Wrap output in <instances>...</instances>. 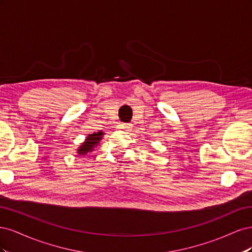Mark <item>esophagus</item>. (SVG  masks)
I'll return each mask as SVG.
<instances>
[{
    "mask_svg": "<svg viewBox=\"0 0 252 252\" xmlns=\"http://www.w3.org/2000/svg\"><path fill=\"white\" fill-rule=\"evenodd\" d=\"M128 128H129V125L126 123H122L119 125V129H123V130H126Z\"/></svg>",
    "mask_w": 252,
    "mask_h": 252,
    "instance_id": "34e87169",
    "label": "esophagus"
}]
</instances>
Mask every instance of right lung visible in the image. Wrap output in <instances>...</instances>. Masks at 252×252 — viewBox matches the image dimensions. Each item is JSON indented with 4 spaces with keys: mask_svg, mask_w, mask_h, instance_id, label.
<instances>
[{
    "mask_svg": "<svg viewBox=\"0 0 252 252\" xmlns=\"http://www.w3.org/2000/svg\"><path fill=\"white\" fill-rule=\"evenodd\" d=\"M102 135H103V131L89 134L88 138L86 139V141L84 142L82 144V146L78 149V154L83 156V155H86L87 152H89V151H93L94 147L102 139Z\"/></svg>",
    "mask_w": 252,
    "mask_h": 252,
    "instance_id": "add662e5",
    "label": "right lung"
}]
</instances>
